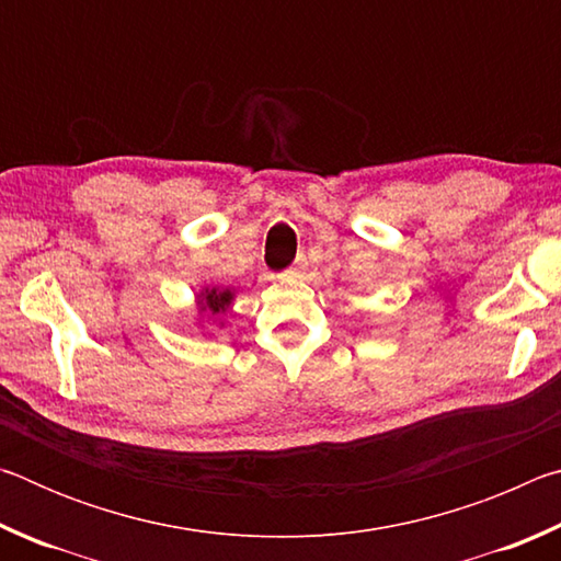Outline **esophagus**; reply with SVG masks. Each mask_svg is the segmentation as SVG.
<instances>
[{
	"mask_svg": "<svg viewBox=\"0 0 561 561\" xmlns=\"http://www.w3.org/2000/svg\"><path fill=\"white\" fill-rule=\"evenodd\" d=\"M304 270H307V260L299 257L297 262L291 264V267H289V272H287V274H289V277H301V272H304Z\"/></svg>",
	"mask_w": 561,
	"mask_h": 561,
	"instance_id": "1",
	"label": "esophagus"
}]
</instances>
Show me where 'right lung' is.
Wrapping results in <instances>:
<instances>
[{
  "label": "right lung",
  "mask_w": 561,
  "mask_h": 561,
  "mask_svg": "<svg viewBox=\"0 0 561 561\" xmlns=\"http://www.w3.org/2000/svg\"><path fill=\"white\" fill-rule=\"evenodd\" d=\"M232 301H234V294L230 289H220V287H203L195 297L197 314L201 317H205V314L222 317L230 311ZM220 327H222V321H220Z\"/></svg>",
  "instance_id": "obj_1"
}]
</instances>
